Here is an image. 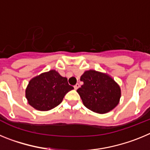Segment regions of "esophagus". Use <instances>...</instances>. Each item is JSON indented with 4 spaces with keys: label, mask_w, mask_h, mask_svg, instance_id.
Wrapping results in <instances>:
<instances>
[{
    "label": "esophagus",
    "mask_w": 150,
    "mask_h": 150,
    "mask_svg": "<svg viewBox=\"0 0 150 150\" xmlns=\"http://www.w3.org/2000/svg\"><path fill=\"white\" fill-rule=\"evenodd\" d=\"M79 88V83H76V84L74 86V88H75V89H77V88Z\"/></svg>",
    "instance_id": "obj_1"
}]
</instances>
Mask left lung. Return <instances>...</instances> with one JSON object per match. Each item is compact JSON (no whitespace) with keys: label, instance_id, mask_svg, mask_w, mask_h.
I'll return each mask as SVG.
<instances>
[{"label":"left lung","instance_id":"1","mask_svg":"<svg viewBox=\"0 0 150 150\" xmlns=\"http://www.w3.org/2000/svg\"><path fill=\"white\" fill-rule=\"evenodd\" d=\"M83 85L77 89L83 104L98 113H106L114 109L121 97L119 85L107 74L87 71L80 77Z\"/></svg>","mask_w":150,"mask_h":150}]
</instances>
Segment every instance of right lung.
I'll return each instance as SVG.
<instances>
[{
    "instance_id": "obj_1",
    "label": "right lung",
    "mask_w": 150,
    "mask_h": 150,
    "mask_svg": "<svg viewBox=\"0 0 150 150\" xmlns=\"http://www.w3.org/2000/svg\"><path fill=\"white\" fill-rule=\"evenodd\" d=\"M74 88L63 77L52 70L30 80L25 90L28 104L41 111H47L62 103L64 97Z\"/></svg>"
}]
</instances>
